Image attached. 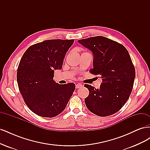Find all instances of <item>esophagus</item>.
I'll return each instance as SVG.
<instances>
[{"label":"esophagus","instance_id":"1","mask_svg":"<svg viewBox=\"0 0 150 150\" xmlns=\"http://www.w3.org/2000/svg\"><path fill=\"white\" fill-rule=\"evenodd\" d=\"M82 87H83V85L81 84H80V83H78V84H77L76 85V88L77 89L80 88H82Z\"/></svg>","mask_w":150,"mask_h":150}]
</instances>
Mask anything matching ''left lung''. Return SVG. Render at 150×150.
I'll use <instances>...</instances> for the list:
<instances>
[{"label": "left lung", "instance_id": "left-lung-1", "mask_svg": "<svg viewBox=\"0 0 150 150\" xmlns=\"http://www.w3.org/2000/svg\"><path fill=\"white\" fill-rule=\"evenodd\" d=\"M78 42L93 54L91 72L101 75L99 89L85 84L89 90L86 107L94 114L108 116L125 105L132 91L135 69L127 49L122 45L103 36L81 39Z\"/></svg>", "mask_w": 150, "mask_h": 150}]
</instances>
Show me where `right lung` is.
<instances>
[{
	"instance_id": "add662e5",
	"label": "right lung",
	"mask_w": 150,
	"mask_h": 150,
	"mask_svg": "<svg viewBox=\"0 0 150 150\" xmlns=\"http://www.w3.org/2000/svg\"><path fill=\"white\" fill-rule=\"evenodd\" d=\"M74 40H46L29 47L17 69L20 92L30 110L38 116L52 117L64 110L74 91V83L59 84L54 81V71L61 69Z\"/></svg>"
}]
</instances>
